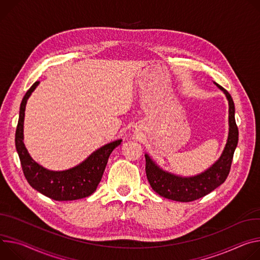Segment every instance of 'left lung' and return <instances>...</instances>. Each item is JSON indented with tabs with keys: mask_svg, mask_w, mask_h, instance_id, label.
I'll use <instances>...</instances> for the list:
<instances>
[{
	"mask_svg": "<svg viewBox=\"0 0 260 260\" xmlns=\"http://www.w3.org/2000/svg\"><path fill=\"white\" fill-rule=\"evenodd\" d=\"M224 92L229 103V133L225 149L219 160L213 164L208 170L191 178H182L171 175L159 168L155 162L149 157H146V172L148 181L155 192L160 196L189 203L194 201L211 193L227 179L230 167H232L234 154L239 141V129L235 119V103L230 94L217 84Z\"/></svg>",
	"mask_w": 260,
	"mask_h": 260,
	"instance_id": "8db88e82",
	"label": "left lung"
}]
</instances>
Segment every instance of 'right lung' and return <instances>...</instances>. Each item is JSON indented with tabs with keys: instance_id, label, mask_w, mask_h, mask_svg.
I'll return each instance as SVG.
<instances>
[{
	"instance_id": "obj_1",
	"label": "right lung",
	"mask_w": 260,
	"mask_h": 260,
	"mask_svg": "<svg viewBox=\"0 0 260 260\" xmlns=\"http://www.w3.org/2000/svg\"><path fill=\"white\" fill-rule=\"evenodd\" d=\"M36 81L22 98L15 131V147L23 175L35 190L57 201L75 200L93 194L103 176L111 152L121 145V139L107 143L79 165L64 171H51L39 165L28 155L23 143V119L27 98L36 89Z\"/></svg>"
}]
</instances>
